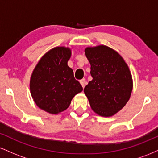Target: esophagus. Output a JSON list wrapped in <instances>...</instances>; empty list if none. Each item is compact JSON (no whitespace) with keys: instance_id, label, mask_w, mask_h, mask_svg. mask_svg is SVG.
Here are the masks:
<instances>
[{"instance_id":"obj_1","label":"esophagus","mask_w":158,"mask_h":158,"mask_svg":"<svg viewBox=\"0 0 158 158\" xmlns=\"http://www.w3.org/2000/svg\"><path fill=\"white\" fill-rule=\"evenodd\" d=\"M80 84L81 85V86H82V88H84L85 86V84H86V81H85V79H82L81 80H80Z\"/></svg>"}]
</instances>
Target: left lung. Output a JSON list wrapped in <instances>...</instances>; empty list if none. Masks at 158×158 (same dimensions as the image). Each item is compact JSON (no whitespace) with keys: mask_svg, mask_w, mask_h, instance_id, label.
Masks as SVG:
<instances>
[{"mask_svg":"<svg viewBox=\"0 0 158 158\" xmlns=\"http://www.w3.org/2000/svg\"><path fill=\"white\" fill-rule=\"evenodd\" d=\"M85 52L93 77L84 88L85 95L96 114L111 117L129 100L133 89L131 71L122 56L109 47H88Z\"/></svg>","mask_w":158,"mask_h":158,"instance_id":"8db88e82","label":"left lung"}]
</instances>
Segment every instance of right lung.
<instances>
[{
  "label": "right lung",
  "mask_w": 158,
  "mask_h": 158,
  "mask_svg": "<svg viewBox=\"0 0 158 158\" xmlns=\"http://www.w3.org/2000/svg\"><path fill=\"white\" fill-rule=\"evenodd\" d=\"M71 49L56 47L40 59L32 71L30 94L36 106L51 114L68 108L72 99L83 88L68 65Z\"/></svg>",
  "instance_id": "right-lung-1"
}]
</instances>
